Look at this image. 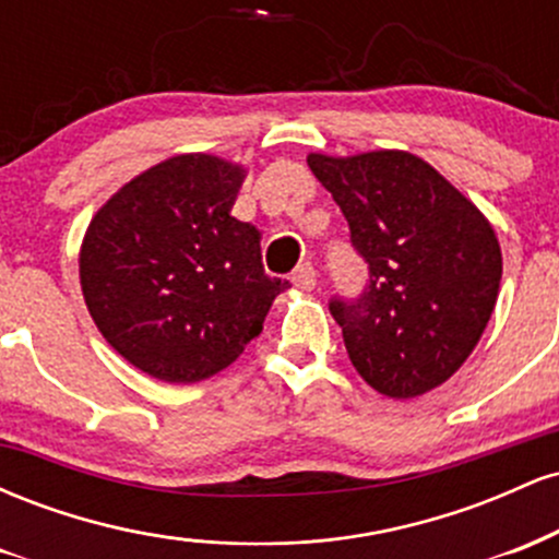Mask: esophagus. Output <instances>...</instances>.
Returning <instances> with one entry per match:
<instances>
[{
  "label": "esophagus",
  "mask_w": 559,
  "mask_h": 559,
  "mask_svg": "<svg viewBox=\"0 0 559 559\" xmlns=\"http://www.w3.org/2000/svg\"><path fill=\"white\" fill-rule=\"evenodd\" d=\"M292 284L297 286V288H301V292H312V288H316V284H318L316 267H312L310 262H305V265H299L297 271L292 273Z\"/></svg>",
  "instance_id": "34e87169"
}]
</instances>
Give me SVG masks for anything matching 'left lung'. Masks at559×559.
<instances>
[{
    "mask_svg": "<svg viewBox=\"0 0 559 559\" xmlns=\"http://www.w3.org/2000/svg\"><path fill=\"white\" fill-rule=\"evenodd\" d=\"M307 165L368 262L360 297L329 305L352 365L391 400L441 386L476 349L497 305L502 252L491 223L409 152L310 155Z\"/></svg>",
    "mask_w": 559,
    "mask_h": 559,
    "instance_id": "8db88e82",
    "label": "left lung"
}]
</instances>
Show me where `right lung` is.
Masks as SVG:
<instances>
[{
	"label": "right lung",
	"mask_w": 559,
	"mask_h": 559,
	"mask_svg": "<svg viewBox=\"0 0 559 559\" xmlns=\"http://www.w3.org/2000/svg\"><path fill=\"white\" fill-rule=\"evenodd\" d=\"M241 165L178 155L107 199L81 243L96 329L141 373L197 383L260 336L288 281L262 267L260 230L230 215Z\"/></svg>",
	"instance_id": "obj_1"
}]
</instances>
